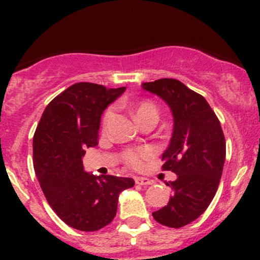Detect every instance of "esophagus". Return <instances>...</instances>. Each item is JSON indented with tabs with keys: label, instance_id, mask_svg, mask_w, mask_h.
Segmentation results:
<instances>
[{
	"label": "esophagus",
	"instance_id": "esophagus-1",
	"mask_svg": "<svg viewBox=\"0 0 260 260\" xmlns=\"http://www.w3.org/2000/svg\"><path fill=\"white\" fill-rule=\"evenodd\" d=\"M136 183H137V185H141V186H148V185H151L152 181L146 179V177H137V179H136Z\"/></svg>",
	"mask_w": 260,
	"mask_h": 260
}]
</instances>
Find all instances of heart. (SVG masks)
<instances>
[{
    "label": "heart",
    "instance_id": "b5f03b06",
    "mask_svg": "<svg viewBox=\"0 0 260 260\" xmlns=\"http://www.w3.org/2000/svg\"><path fill=\"white\" fill-rule=\"evenodd\" d=\"M133 113H135L136 118L141 119L142 117H146L148 114H154L157 115V108L152 102L149 101H142L140 103L136 104L133 107ZM112 115H113V111L111 108L107 109L104 112L103 118H102V127L103 129H106L108 127L109 122L112 119ZM152 156V151L149 148H137V149H128L123 153V161L125 165H128L129 167L133 169H141L143 166V164Z\"/></svg>",
    "mask_w": 260,
    "mask_h": 260
}]
</instances>
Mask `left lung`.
I'll return each mask as SVG.
<instances>
[{
  "label": "left lung",
  "mask_w": 260,
  "mask_h": 260,
  "mask_svg": "<svg viewBox=\"0 0 260 260\" xmlns=\"http://www.w3.org/2000/svg\"><path fill=\"white\" fill-rule=\"evenodd\" d=\"M145 90L158 95L171 108L174 132L162 154V170L177 175L169 204L152 212L169 228H181L198 219L216 193L226 154L225 137L216 114L206 99L176 79L143 83Z\"/></svg>",
  "instance_id": "obj_1"
}]
</instances>
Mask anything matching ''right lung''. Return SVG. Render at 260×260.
<instances>
[{
	"label": "right lung",
	"mask_w": 260,
	"mask_h": 260,
	"mask_svg": "<svg viewBox=\"0 0 260 260\" xmlns=\"http://www.w3.org/2000/svg\"><path fill=\"white\" fill-rule=\"evenodd\" d=\"M125 90L77 83L48 104L34 135V167L49 205L81 232H95L114 219L118 198L133 187L129 177L84 171L85 148L98 145L104 109Z\"/></svg>",
	"instance_id": "add662e5"
}]
</instances>
